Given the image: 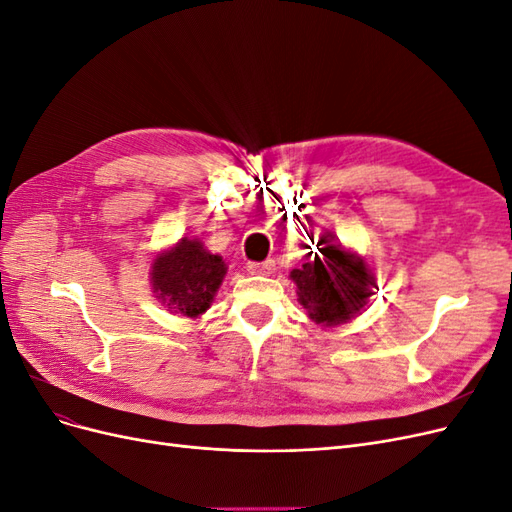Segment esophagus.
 I'll use <instances>...</instances> for the list:
<instances>
[{
  "instance_id": "34e87169",
  "label": "esophagus",
  "mask_w": 512,
  "mask_h": 512,
  "mask_svg": "<svg viewBox=\"0 0 512 512\" xmlns=\"http://www.w3.org/2000/svg\"><path fill=\"white\" fill-rule=\"evenodd\" d=\"M247 271H250L252 275H269L273 273V262L267 260V262H247Z\"/></svg>"
}]
</instances>
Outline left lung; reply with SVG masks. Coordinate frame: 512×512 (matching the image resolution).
<instances>
[{
  "label": "left lung",
  "mask_w": 512,
  "mask_h": 512,
  "mask_svg": "<svg viewBox=\"0 0 512 512\" xmlns=\"http://www.w3.org/2000/svg\"><path fill=\"white\" fill-rule=\"evenodd\" d=\"M316 247L318 252H309V260L290 273V280L297 284L299 303L307 309V316L320 327H335L359 314L376 294L378 284L359 254L324 235Z\"/></svg>",
  "instance_id": "8db88e82"
}]
</instances>
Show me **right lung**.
I'll use <instances>...</instances> for the list:
<instances>
[{
	"label": "right lung",
	"instance_id": "right-lung-1",
	"mask_svg": "<svg viewBox=\"0 0 512 512\" xmlns=\"http://www.w3.org/2000/svg\"><path fill=\"white\" fill-rule=\"evenodd\" d=\"M226 262L198 239L183 237L153 260L151 286L170 314L203 316L224 282Z\"/></svg>",
	"mask_w": 512,
	"mask_h": 512
}]
</instances>
